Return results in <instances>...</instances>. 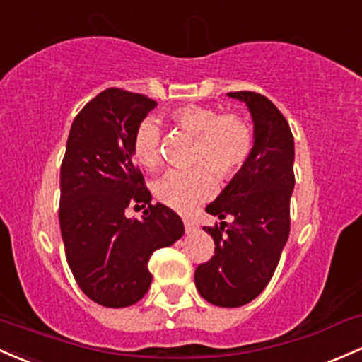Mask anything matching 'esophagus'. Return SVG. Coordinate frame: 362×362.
I'll return each mask as SVG.
<instances>
[{
    "label": "esophagus",
    "mask_w": 362,
    "mask_h": 362,
    "mask_svg": "<svg viewBox=\"0 0 362 362\" xmlns=\"http://www.w3.org/2000/svg\"><path fill=\"white\" fill-rule=\"evenodd\" d=\"M184 226H185V232H187V233L196 232V230H197L196 221H192L190 218H184Z\"/></svg>",
    "instance_id": "esophagus-1"
}]
</instances>
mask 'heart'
<instances>
[{
  "mask_svg": "<svg viewBox=\"0 0 362 362\" xmlns=\"http://www.w3.org/2000/svg\"><path fill=\"white\" fill-rule=\"evenodd\" d=\"M168 118L177 129L194 136L192 163L197 166L170 170L154 184V194L177 211H190L214 192V173L220 180H232L244 168L254 149V132L242 115H221L201 105L178 106L170 111ZM132 154L151 172L161 165V127L156 120L146 118L139 123L132 137Z\"/></svg>",
  "mask_w": 362,
  "mask_h": 362,
  "instance_id": "1",
  "label": "heart"
}]
</instances>
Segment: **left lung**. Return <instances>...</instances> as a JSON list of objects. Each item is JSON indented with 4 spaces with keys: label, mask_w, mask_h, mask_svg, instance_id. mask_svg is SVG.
<instances>
[{
    "label": "left lung",
    "mask_w": 362,
    "mask_h": 362,
    "mask_svg": "<svg viewBox=\"0 0 362 362\" xmlns=\"http://www.w3.org/2000/svg\"><path fill=\"white\" fill-rule=\"evenodd\" d=\"M247 105L254 122L249 161L206 213L220 225L204 226L214 240L211 259L196 268V287L208 303L239 308L256 299L275 273L291 233L293 136L280 110L252 90L228 93ZM225 217H232L226 224Z\"/></svg>",
    "instance_id": "8db88e82"
}]
</instances>
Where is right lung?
Here are the masks:
<instances>
[{"label": "right lung", "instance_id": "1", "mask_svg": "<svg viewBox=\"0 0 362 362\" xmlns=\"http://www.w3.org/2000/svg\"><path fill=\"white\" fill-rule=\"evenodd\" d=\"M156 106L144 94L110 87L78 111L59 170V228L81 291L105 308H127L149 291L156 249L184 235V223L151 192L134 161L132 137ZM132 204L148 208L129 221Z\"/></svg>", "mask_w": 362, "mask_h": 362}]
</instances>
